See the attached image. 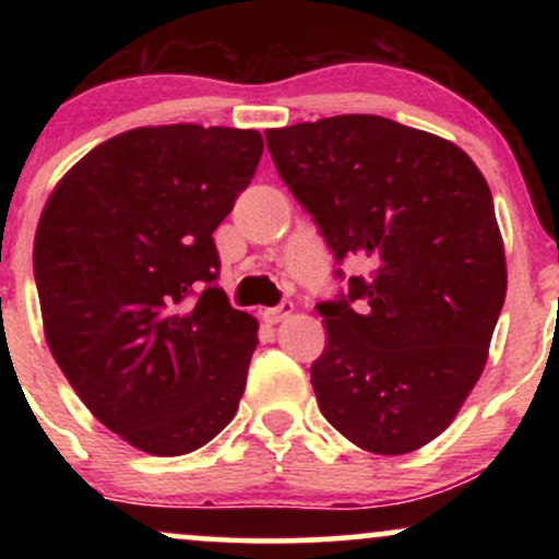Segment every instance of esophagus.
Wrapping results in <instances>:
<instances>
[{"label": "esophagus", "mask_w": 559, "mask_h": 559, "mask_svg": "<svg viewBox=\"0 0 559 559\" xmlns=\"http://www.w3.org/2000/svg\"><path fill=\"white\" fill-rule=\"evenodd\" d=\"M292 312H294L292 301H281L278 307H271V310H265V320H267V323H271V325L284 323V320L292 318Z\"/></svg>", "instance_id": "obj_1"}]
</instances>
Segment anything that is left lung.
<instances>
[{"instance_id": "8db88e82", "label": "left lung", "mask_w": 559, "mask_h": 559, "mask_svg": "<svg viewBox=\"0 0 559 559\" xmlns=\"http://www.w3.org/2000/svg\"><path fill=\"white\" fill-rule=\"evenodd\" d=\"M265 139L333 258L373 267L368 281L352 275L349 297L318 305L329 333L310 368L320 413L365 452H415L457 418L504 305L489 183L457 144L381 115L267 128Z\"/></svg>"}]
</instances>
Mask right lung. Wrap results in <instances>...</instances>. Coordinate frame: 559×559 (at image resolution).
Returning <instances> with one entry per match:
<instances>
[{"instance_id":"obj_1","label":"right lung","mask_w":559,"mask_h":559,"mask_svg":"<svg viewBox=\"0 0 559 559\" xmlns=\"http://www.w3.org/2000/svg\"><path fill=\"white\" fill-rule=\"evenodd\" d=\"M262 150L252 128H133L81 157L38 217L49 352L94 418L139 452H194L239 409L258 320L217 286L213 230Z\"/></svg>"}]
</instances>
